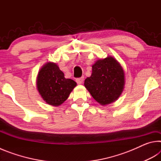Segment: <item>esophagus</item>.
I'll use <instances>...</instances> for the list:
<instances>
[{"instance_id":"34e87169","label":"esophagus","mask_w":161,"mask_h":161,"mask_svg":"<svg viewBox=\"0 0 161 161\" xmlns=\"http://www.w3.org/2000/svg\"><path fill=\"white\" fill-rule=\"evenodd\" d=\"M83 81H84V77H80V78L76 79V82H77L78 84H82Z\"/></svg>"}]
</instances>
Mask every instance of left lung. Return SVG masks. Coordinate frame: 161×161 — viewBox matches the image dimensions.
<instances>
[{
  "mask_svg": "<svg viewBox=\"0 0 161 161\" xmlns=\"http://www.w3.org/2000/svg\"><path fill=\"white\" fill-rule=\"evenodd\" d=\"M125 84L123 68L116 59L108 56L92 65L91 77L84 80V86L102 105L115 102L121 96Z\"/></svg>",
  "mask_w": 161,
  "mask_h": 161,
  "instance_id": "8db88e82",
  "label": "left lung"
}]
</instances>
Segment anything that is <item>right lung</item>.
Returning <instances> with one entry per match:
<instances>
[{"instance_id":"add662e5","label":"right lung","mask_w":161,"mask_h":161,"mask_svg":"<svg viewBox=\"0 0 161 161\" xmlns=\"http://www.w3.org/2000/svg\"><path fill=\"white\" fill-rule=\"evenodd\" d=\"M37 88L43 100L48 104L58 107L69 97L77 83L64 77L58 64L47 62L38 72Z\"/></svg>"}]
</instances>
